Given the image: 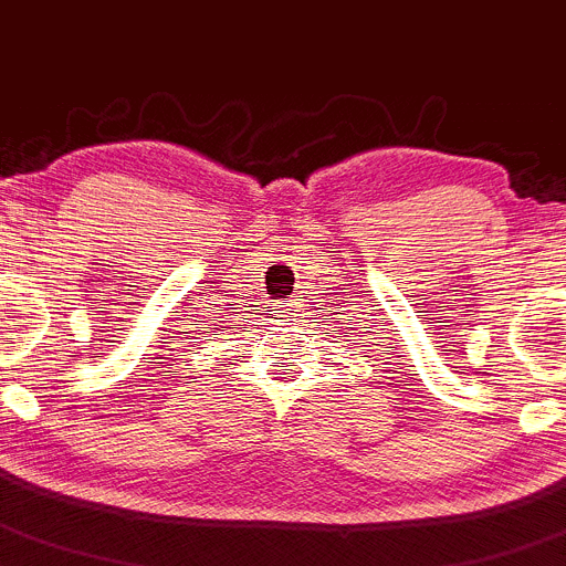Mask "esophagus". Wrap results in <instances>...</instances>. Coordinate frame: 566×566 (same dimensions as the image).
<instances>
[{
	"mask_svg": "<svg viewBox=\"0 0 566 566\" xmlns=\"http://www.w3.org/2000/svg\"><path fill=\"white\" fill-rule=\"evenodd\" d=\"M279 308H282L284 314H293L295 312V301H282V306H279Z\"/></svg>",
	"mask_w": 566,
	"mask_h": 566,
	"instance_id": "esophagus-1",
	"label": "esophagus"
}]
</instances>
